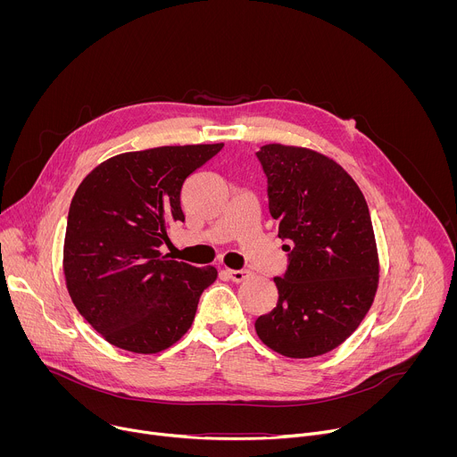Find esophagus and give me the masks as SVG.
<instances>
[{
  "label": "esophagus",
  "mask_w": 457,
  "mask_h": 457,
  "mask_svg": "<svg viewBox=\"0 0 457 457\" xmlns=\"http://www.w3.org/2000/svg\"><path fill=\"white\" fill-rule=\"evenodd\" d=\"M228 277L235 284H240V282H244V280H247L251 277V271H247V270H228Z\"/></svg>",
  "instance_id": "1"
}]
</instances>
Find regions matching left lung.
Instances as JSON below:
<instances>
[{
    "label": "left lung",
    "mask_w": 457,
    "mask_h": 457,
    "mask_svg": "<svg viewBox=\"0 0 457 457\" xmlns=\"http://www.w3.org/2000/svg\"><path fill=\"white\" fill-rule=\"evenodd\" d=\"M268 177L270 213L287 242L275 278L277 307L256 318L258 338L287 358H312L344 344L372 305L378 251L363 193L333 159L307 148L256 152Z\"/></svg>",
    "instance_id": "8db88e82"
}]
</instances>
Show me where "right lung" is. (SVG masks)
<instances>
[{
	"instance_id": "1",
	"label": "right lung",
	"mask_w": 457,
	"mask_h": 457,
	"mask_svg": "<svg viewBox=\"0 0 457 457\" xmlns=\"http://www.w3.org/2000/svg\"><path fill=\"white\" fill-rule=\"evenodd\" d=\"M220 145L161 146L115 155L79 184L67 220L62 270L81 316L112 345L139 354L171 347L191 328L217 270L161 253L184 222V180Z\"/></svg>"
}]
</instances>
